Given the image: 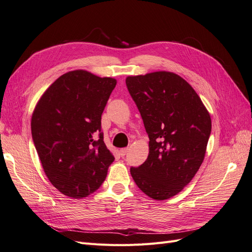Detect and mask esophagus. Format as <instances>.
Segmentation results:
<instances>
[{"label": "esophagus", "instance_id": "1", "mask_svg": "<svg viewBox=\"0 0 252 252\" xmlns=\"http://www.w3.org/2000/svg\"><path fill=\"white\" fill-rule=\"evenodd\" d=\"M127 152H128V148H122L120 150V155L121 157H125L127 155Z\"/></svg>", "mask_w": 252, "mask_h": 252}]
</instances>
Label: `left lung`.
Wrapping results in <instances>:
<instances>
[{
    "instance_id": "obj_1",
    "label": "left lung",
    "mask_w": 252,
    "mask_h": 252,
    "mask_svg": "<svg viewBox=\"0 0 252 252\" xmlns=\"http://www.w3.org/2000/svg\"><path fill=\"white\" fill-rule=\"evenodd\" d=\"M129 94L149 138V155L131 167L135 184L154 200L182 191L201 167L211 132L210 114L180 75L157 71L127 77Z\"/></svg>"
}]
</instances>
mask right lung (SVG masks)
<instances>
[{
  "label": "right lung",
  "mask_w": 252,
  "mask_h": 252,
  "mask_svg": "<svg viewBox=\"0 0 252 252\" xmlns=\"http://www.w3.org/2000/svg\"><path fill=\"white\" fill-rule=\"evenodd\" d=\"M117 85L86 70L66 72L37 102L32 134L45 174L60 192L83 199L100 188L114 157L106 147L102 113Z\"/></svg>",
  "instance_id": "1"
}]
</instances>
